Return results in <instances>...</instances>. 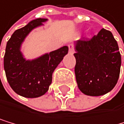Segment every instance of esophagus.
Wrapping results in <instances>:
<instances>
[{
    "label": "esophagus",
    "instance_id": "esophagus-1",
    "mask_svg": "<svg viewBox=\"0 0 124 124\" xmlns=\"http://www.w3.org/2000/svg\"><path fill=\"white\" fill-rule=\"evenodd\" d=\"M68 47H69V53L70 54H74V45H73V44H69V45H68Z\"/></svg>",
    "mask_w": 124,
    "mask_h": 124
}]
</instances>
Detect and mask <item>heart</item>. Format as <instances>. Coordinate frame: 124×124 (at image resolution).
<instances>
[{
	"mask_svg": "<svg viewBox=\"0 0 124 124\" xmlns=\"http://www.w3.org/2000/svg\"><path fill=\"white\" fill-rule=\"evenodd\" d=\"M87 37H89V36H90V34H89V33H88V34H87Z\"/></svg>",
	"mask_w": 124,
	"mask_h": 124,
	"instance_id": "heart-1",
	"label": "heart"
}]
</instances>
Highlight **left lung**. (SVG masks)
Masks as SVG:
<instances>
[{"mask_svg":"<svg viewBox=\"0 0 124 124\" xmlns=\"http://www.w3.org/2000/svg\"><path fill=\"white\" fill-rule=\"evenodd\" d=\"M75 75L78 88L87 96L111 91L120 76L121 56L117 42L104 28L90 40L74 42Z\"/></svg>","mask_w":124,"mask_h":124,"instance_id":"8db88e82","label":"left lung"}]
</instances>
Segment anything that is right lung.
Listing matches in <instances>:
<instances>
[{
    "instance_id": "right-lung-1",
    "label": "right lung",
    "mask_w": 124,
    "mask_h": 124,
    "mask_svg": "<svg viewBox=\"0 0 124 124\" xmlns=\"http://www.w3.org/2000/svg\"><path fill=\"white\" fill-rule=\"evenodd\" d=\"M47 21V18L33 20L15 31L7 43L4 57L7 80L14 91L23 97L36 98L47 92L54 70L68 53V47L63 46L32 60L24 57L21 47L26 37Z\"/></svg>"
}]
</instances>
